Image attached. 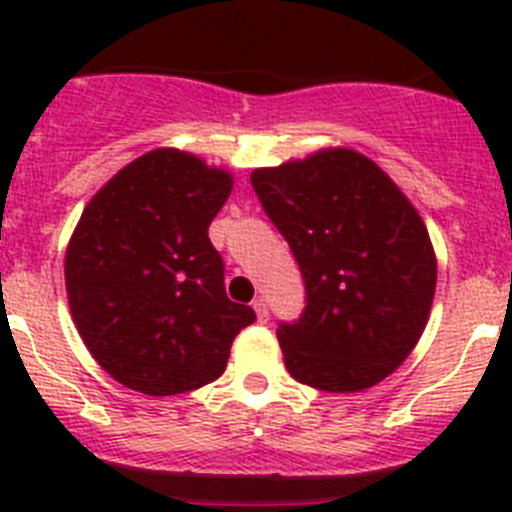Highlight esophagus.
Wrapping results in <instances>:
<instances>
[{"label": "esophagus", "instance_id": "1", "mask_svg": "<svg viewBox=\"0 0 512 512\" xmlns=\"http://www.w3.org/2000/svg\"><path fill=\"white\" fill-rule=\"evenodd\" d=\"M253 310H256L259 323H266V320H269V307H266L264 297H256V300H253Z\"/></svg>", "mask_w": 512, "mask_h": 512}]
</instances>
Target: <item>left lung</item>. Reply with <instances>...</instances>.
<instances>
[{
  "instance_id": "obj_1",
  "label": "left lung",
  "mask_w": 512,
  "mask_h": 512,
  "mask_svg": "<svg viewBox=\"0 0 512 512\" xmlns=\"http://www.w3.org/2000/svg\"><path fill=\"white\" fill-rule=\"evenodd\" d=\"M251 184L305 277L302 318L277 330L287 372L323 392L390 377L436 295V253L413 202L351 148L256 169Z\"/></svg>"
}]
</instances>
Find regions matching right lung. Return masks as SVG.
Here are the masks:
<instances>
[{
    "instance_id": "add662e5",
    "label": "right lung",
    "mask_w": 512,
    "mask_h": 512,
    "mask_svg": "<svg viewBox=\"0 0 512 512\" xmlns=\"http://www.w3.org/2000/svg\"><path fill=\"white\" fill-rule=\"evenodd\" d=\"M230 189V171L156 148L81 212L63 261L71 318L97 364L130 390L169 397L215 382L233 338L256 320L225 295L207 235Z\"/></svg>"
}]
</instances>
